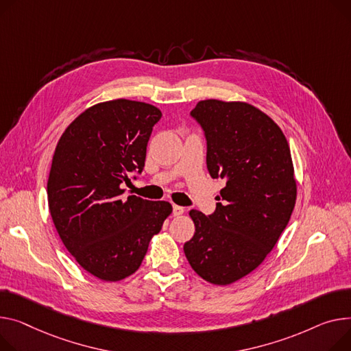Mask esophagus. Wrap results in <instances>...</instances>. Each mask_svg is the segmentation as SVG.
<instances>
[{"label": "esophagus", "instance_id": "1", "mask_svg": "<svg viewBox=\"0 0 351 351\" xmlns=\"http://www.w3.org/2000/svg\"><path fill=\"white\" fill-rule=\"evenodd\" d=\"M184 208L182 206H178V204H173V216H180L183 215Z\"/></svg>", "mask_w": 351, "mask_h": 351}]
</instances>
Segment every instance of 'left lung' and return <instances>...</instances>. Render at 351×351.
Instances as JSON below:
<instances>
[{
    "instance_id": "8db88e82",
    "label": "left lung",
    "mask_w": 351,
    "mask_h": 351,
    "mask_svg": "<svg viewBox=\"0 0 351 351\" xmlns=\"http://www.w3.org/2000/svg\"><path fill=\"white\" fill-rule=\"evenodd\" d=\"M207 141V169L223 179L216 212L191 210L195 236L183 251L193 271L230 285L258 267L288 226L296 202L291 149L282 130L244 101L202 100L192 110Z\"/></svg>"
}]
</instances>
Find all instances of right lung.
<instances>
[{
	"mask_svg": "<svg viewBox=\"0 0 351 351\" xmlns=\"http://www.w3.org/2000/svg\"><path fill=\"white\" fill-rule=\"evenodd\" d=\"M160 117L148 103L103 101L76 117L58 141L48 179L49 212L67 251L101 281L132 275L172 213L169 202L121 197L123 183L144 169Z\"/></svg>",
	"mask_w": 351,
	"mask_h": 351,
	"instance_id": "1",
	"label": "right lung"
}]
</instances>
